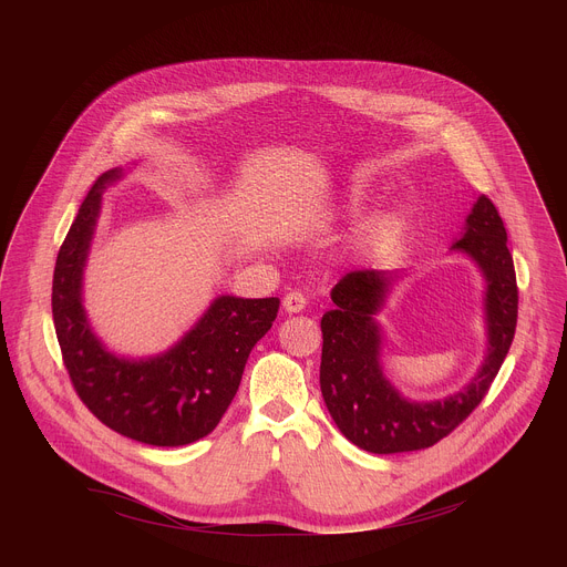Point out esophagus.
<instances>
[{
  "label": "esophagus",
  "instance_id": "esophagus-1",
  "mask_svg": "<svg viewBox=\"0 0 567 567\" xmlns=\"http://www.w3.org/2000/svg\"><path fill=\"white\" fill-rule=\"evenodd\" d=\"M305 305H307V298L302 293H298V291H291V293H287L282 298V307H285L287 313H298V311L305 309Z\"/></svg>",
  "mask_w": 567,
  "mask_h": 567
}]
</instances>
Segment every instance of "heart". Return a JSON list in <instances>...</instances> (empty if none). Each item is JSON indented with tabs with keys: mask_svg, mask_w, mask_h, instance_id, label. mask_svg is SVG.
I'll list each match as a JSON object with an SVG mask.
<instances>
[{
	"mask_svg": "<svg viewBox=\"0 0 567 567\" xmlns=\"http://www.w3.org/2000/svg\"><path fill=\"white\" fill-rule=\"evenodd\" d=\"M350 210L352 213L359 210L357 202L350 204ZM403 224H406V219H403V213L399 208L381 210L361 224V228L357 233V245L365 254H381L401 235Z\"/></svg>",
	"mask_w": 567,
	"mask_h": 567,
	"instance_id": "heart-1",
	"label": "heart"
}]
</instances>
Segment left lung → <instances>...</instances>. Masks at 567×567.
Instances as JSON below:
<instances>
[{"instance_id":"obj_1","label":"left lung","mask_w":567,"mask_h":567,"mask_svg":"<svg viewBox=\"0 0 567 567\" xmlns=\"http://www.w3.org/2000/svg\"><path fill=\"white\" fill-rule=\"evenodd\" d=\"M449 251L466 256L484 280L482 322L487 348L473 379L442 399L403 396L383 372L385 334L377 316L403 276L354 271L330 293L334 307L320 320V392L339 431L363 451L379 455L422 451L446 437L487 394L509 352L518 289L507 230L492 199L475 197Z\"/></svg>"}]
</instances>
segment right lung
<instances>
[{
  "label": "right lung",
  "instance_id": "add662e5",
  "mask_svg": "<svg viewBox=\"0 0 567 567\" xmlns=\"http://www.w3.org/2000/svg\"><path fill=\"white\" fill-rule=\"evenodd\" d=\"M127 171L103 173L78 208L55 260L53 326L75 392L105 426L150 446H184L219 424L251 350L274 326L280 298L221 293L168 350L150 357L110 350L85 309V267L103 193Z\"/></svg>",
  "mask_w": 567,
  "mask_h": 567
}]
</instances>
